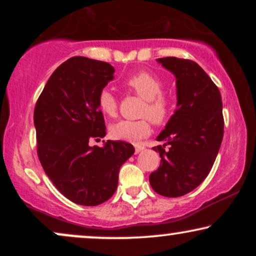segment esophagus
I'll list each match as a JSON object with an SVG mask.
<instances>
[{
  "instance_id": "esophagus-1",
  "label": "esophagus",
  "mask_w": 256,
  "mask_h": 256,
  "mask_svg": "<svg viewBox=\"0 0 256 256\" xmlns=\"http://www.w3.org/2000/svg\"><path fill=\"white\" fill-rule=\"evenodd\" d=\"M144 149V146H140V144H136L134 146V152H136V154H138V152H140Z\"/></svg>"
}]
</instances>
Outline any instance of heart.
I'll return each instance as SVG.
<instances>
[{
	"mask_svg": "<svg viewBox=\"0 0 256 256\" xmlns=\"http://www.w3.org/2000/svg\"><path fill=\"white\" fill-rule=\"evenodd\" d=\"M125 85L136 95L144 100L142 116H149L156 124H162L170 114V100L162 92L164 84L158 77L149 72H138L126 79ZM100 110L107 116H116L118 101L110 90L104 89L98 94ZM110 136L116 140L138 143L149 136L152 122L148 118L140 120H120L110 126Z\"/></svg>",
	"mask_w": 256,
	"mask_h": 256,
	"instance_id": "1",
	"label": "heart"
}]
</instances>
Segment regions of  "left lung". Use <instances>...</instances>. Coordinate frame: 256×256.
I'll use <instances>...</instances> for the list:
<instances>
[{
  "instance_id": "obj_1",
  "label": "left lung",
  "mask_w": 256,
  "mask_h": 256,
  "mask_svg": "<svg viewBox=\"0 0 256 256\" xmlns=\"http://www.w3.org/2000/svg\"><path fill=\"white\" fill-rule=\"evenodd\" d=\"M156 61L177 79V110L156 137L165 143L152 148L161 162L149 182L160 195L179 198L198 188L212 170L224 136L222 95L194 61L173 56Z\"/></svg>"
}]
</instances>
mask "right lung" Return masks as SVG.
Returning a JSON list of instances; mask_svg holds the SVG:
<instances>
[{
    "instance_id": "right-lung-1",
    "label": "right lung",
    "mask_w": 256,
    "mask_h": 256,
    "mask_svg": "<svg viewBox=\"0 0 256 256\" xmlns=\"http://www.w3.org/2000/svg\"><path fill=\"white\" fill-rule=\"evenodd\" d=\"M114 72L104 61L68 58L48 79L34 107L38 158L55 188L77 204L98 206L110 198L120 167L134 152L122 140L89 146L91 138L106 136L98 98Z\"/></svg>"
}]
</instances>
